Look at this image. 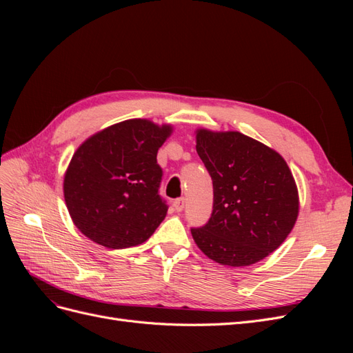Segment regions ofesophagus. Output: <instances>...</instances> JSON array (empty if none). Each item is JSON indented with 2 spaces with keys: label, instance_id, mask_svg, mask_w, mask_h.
Segmentation results:
<instances>
[{
  "label": "esophagus",
  "instance_id": "obj_1",
  "mask_svg": "<svg viewBox=\"0 0 353 353\" xmlns=\"http://www.w3.org/2000/svg\"><path fill=\"white\" fill-rule=\"evenodd\" d=\"M174 208H175V210H176V212L184 210V208H185V199H184V197L176 199V200L174 201Z\"/></svg>",
  "mask_w": 353,
  "mask_h": 353
}]
</instances>
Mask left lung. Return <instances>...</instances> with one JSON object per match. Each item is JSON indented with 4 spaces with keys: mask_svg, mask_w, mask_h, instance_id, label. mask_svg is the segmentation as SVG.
<instances>
[{
    "mask_svg": "<svg viewBox=\"0 0 353 353\" xmlns=\"http://www.w3.org/2000/svg\"><path fill=\"white\" fill-rule=\"evenodd\" d=\"M196 150L213 183V210L193 228L197 248L227 266H249L284 243L299 215V193L280 153L237 131L196 130Z\"/></svg>",
    "mask_w": 353,
    "mask_h": 353,
    "instance_id": "left-lung-1",
    "label": "left lung"
}]
</instances>
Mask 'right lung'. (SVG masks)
I'll list each match as a JSON object with an SVG mask.
<instances>
[{
	"label": "right lung",
	"instance_id": "add662e5",
	"mask_svg": "<svg viewBox=\"0 0 353 353\" xmlns=\"http://www.w3.org/2000/svg\"><path fill=\"white\" fill-rule=\"evenodd\" d=\"M169 123L128 119L87 138L63 179L69 215L85 237L105 249H126L152 237L168 213L159 196L157 150Z\"/></svg>",
	"mask_w": 353,
	"mask_h": 353
}]
</instances>
